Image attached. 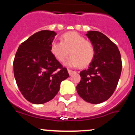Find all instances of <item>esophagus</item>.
<instances>
[{"mask_svg": "<svg viewBox=\"0 0 135 135\" xmlns=\"http://www.w3.org/2000/svg\"><path fill=\"white\" fill-rule=\"evenodd\" d=\"M68 73L70 75H71V74H73L76 73V71H72V70H68Z\"/></svg>", "mask_w": 135, "mask_h": 135, "instance_id": "obj_1", "label": "esophagus"}]
</instances>
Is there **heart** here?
I'll return each instance as SVG.
<instances>
[{
    "instance_id": "b5f03b06",
    "label": "heart",
    "mask_w": 135,
    "mask_h": 135,
    "mask_svg": "<svg viewBox=\"0 0 135 135\" xmlns=\"http://www.w3.org/2000/svg\"><path fill=\"white\" fill-rule=\"evenodd\" d=\"M51 51L59 62H64L69 55H71L65 64L70 67L86 68L94 60V45L80 34L75 32L63 34L61 42H53Z\"/></svg>"
}]
</instances>
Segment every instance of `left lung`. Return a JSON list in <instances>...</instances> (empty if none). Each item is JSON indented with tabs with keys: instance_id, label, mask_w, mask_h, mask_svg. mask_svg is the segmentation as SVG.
<instances>
[{
	"instance_id": "8db88e82",
	"label": "left lung",
	"mask_w": 135,
	"mask_h": 135,
	"mask_svg": "<svg viewBox=\"0 0 135 135\" xmlns=\"http://www.w3.org/2000/svg\"><path fill=\"white\" fill-rule=\"evenodd\" d=\"M86 35L94 45L95 56L89 68L80 71L76 90L85 101L98 104L108 100L116 89L122 68L121 55L116 45L103 33L89 31Z\"/></svg>"
}]
</instances>
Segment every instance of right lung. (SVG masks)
I'll return each mask as SVG.
<instances>
[{"instance_id":"1","label":"right lung","mask_w":135,"mask_h":135,"mask_svg":"<svg viewBox=\"0 0 135 135\" xmlns=\"http://www.w3.org/2000/svg\"><path fill=\"white\" fill-rule=\"evenodd\" d=\"M57 33L38 32L19 46L13 61L16 83L26 99L42 104L55 97L61 82L69 77L68 70L57 60L51 46Z\"/></svg>"}]
</instances>
